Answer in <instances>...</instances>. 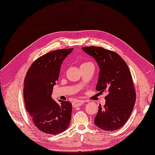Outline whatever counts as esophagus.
<instances>
[{
  "label": "esophagus",
  "mask_w": 155,
  "mask_h": 155,
  "mask_svg": "<svg viewBox=\"0 0 155 155\" xmlns=\"http://www.w3.org/2000/svg\"><path fill=\"white\" fill-rule=\"evenodd\" d=\"M84 103H85V101H84V100H77L76 101H74V102L73 103V106L74 107H79V106H81V105L84 104Z\"/></svg>",
  "instance_id": "obj_1"
}]
</instances>
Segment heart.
Wrapping results in <instances>:
<instances>
[{
  "instance_id": "b5f03b06",
  "label": "heart",
  "mask_w": 155,
  "mask_h": 155,
  "mask_svg": "<svg viewBox=\"0 0 155 155\" xmlns=\"http://www.w3.org/2000/svg\"><path fill=\"white\" fill-rule=\"evenodd\" d=\"M93 64L92 62H89V61H87V62H83L82 64V65L81 66H84V65H87V64Z\"/></svg>"
}]
</instances>
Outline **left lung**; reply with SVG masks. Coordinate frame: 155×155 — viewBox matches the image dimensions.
Returning <instances> with one entry per match:
<instances>
[{
    "label": "left lung",
    "mask_w": 155,
    "mask_h": 155,
    "mask_svg": "<svg viewBox=\"0 0 155 155\" xmlns=\"http://www.w3.org/2000/svg\"><path fill=\"white\" fill-rule=\"evenodd\" d=\"M82 50L94 57L100 71L96 89L105 91V104H100L94 124L105 131H115L127 122L136 101L132 77L122 57L100 47H85Z\"/></svg>",
    "instance_id": "obj_1"
}]
</instances>
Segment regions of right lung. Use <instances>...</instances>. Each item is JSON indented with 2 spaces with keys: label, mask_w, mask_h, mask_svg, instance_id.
Here are the masks:
<instances>
[{
  "label": "right lung",
  "mask_w": 155,
  "mask_h": 155,
  "mask_svg": "<svg viewBox=\"0 0 155 155\" xmlns=\"http://www.w3.org/2000/svg\"><path fill=\"white\" fill-rule=\"evenodd\" d=\"M73 48L50 51L33 62L24 81V98L27 112L34 125L43 133L56 135L68 128L71 121L72 105L70 101L51 98L61 65Z\"/></svg>",
  "instance_id": "obj_1"
}]
</instances>
